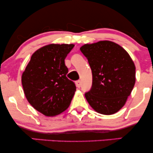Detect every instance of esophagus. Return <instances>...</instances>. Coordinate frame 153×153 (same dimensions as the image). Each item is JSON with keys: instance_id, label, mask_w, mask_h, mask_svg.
Segmentation results:
<instances>
[{"instance_id": "esophagus-1", "label": "esophagus", "mask_w": 153, "mask_h": 153, "mask_svg": "<svg viewBox=\"0 0 153 153\" xmlns=\"http://www.w3.org/2000/svg\"><path fill=\"white\" fill-rule=\"evenodd\" d=\"M75 83H76V85L78 88H80L81 86V82H80V80H77V81L75 82Z\"/></svg>"}]
</instances>
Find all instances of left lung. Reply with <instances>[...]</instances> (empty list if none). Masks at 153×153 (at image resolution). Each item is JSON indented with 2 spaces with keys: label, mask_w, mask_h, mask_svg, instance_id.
<instances>
[{
  "label": "left lung",
  "mask_w": 153,
  "mask_h": 153,
  "mask_svg": "<svg viewBox=\"0 0 153 153\" xmlns=\"http://www.w3.org/2000/svg\"><path fill=\"white\" fill-rule=\"evenodd\" d=\"M80 50L92 71V86L85 94L87 101L101 114L117 113L134 88V62L127 51L113 42L86 44Z\"/></svg>",
  "instance_id": "8db88e82"
}]
</instances>
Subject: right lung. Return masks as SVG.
Returning a JSON list of instances; mask_svg holds the SVG:
<instances>
[{
    "label": "right lung",
    "mask_w": 153,
    "mask_h": 153,
    "mask_svg": "<svg viewBox=\"0 0 153 153\" xmlns=\"http://www.w3.org/2000/svg\"><path fill=\"white\" fill-rule=\"evenodd\" d=\"M74 45L51 44L36 50L22 74V82L29 103L40 113L53 117L65 111L76 91L67 78L65 59Z\"/></svg>",
    "instance_id": "1"
}]
</instances>
